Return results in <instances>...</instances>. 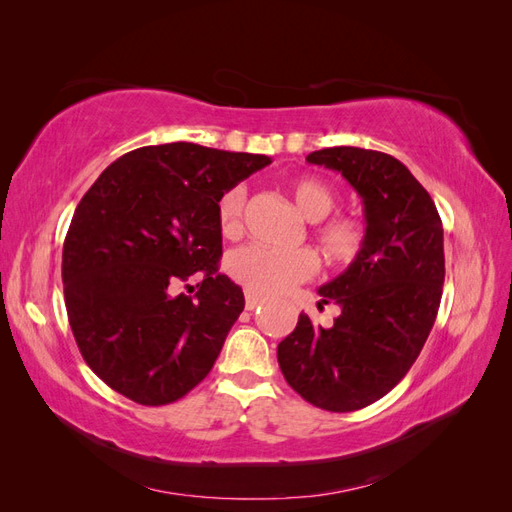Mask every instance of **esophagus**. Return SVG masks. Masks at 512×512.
I'll use <instances>...</instances> for the list:
<instances>
[{"instance_id": "obj_1", "label": "esophagus", "mask_w": 512, "mask_h": 512, "mask_svg": "<svg viewBox=\"0 0 512 512\" xmlns=\"http://www.w3.org/2000/svg\"><path fill=\"white\" fill-rule=\"evenodd\" d=\"M260 305H262V297H258V294H254V292H247L245 290V309H247V312H252V309H256Z\"/></svg>"}]
</instances>
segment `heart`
Returning <instances> with one entry per match:
<instances>
[{
	"mask_svg": "<svg viewBox=\"0 0 512 512\" xmlns=\"http://www.w3.org/2000/svg\"><path fill=\"white\" fill-rule=\"evenodd\" d=\"M286 190L294 205L309 222H316L314 237L322 256L331 265H348L365 247V224L361 218L350 213L333 211L337 196L331 185L320 177H292L286 181ZM243 205L245 190L241 185H232L224 190L215 203L218 228L226 239H235L243 230ZM318 271V258L307 247L299 250H271L262 245H247L232 252L228 258V273L232 280L241 284L247 292L260 297H275L284 294L292 286L312 280Z\"/></svg>",
	"mask_w": 512,
	"mask_h": 512,
	"instance_id": "obj_1",
	"label": "heart"
}]
</instances>
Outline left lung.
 <instances>
[{"instance_id":"8db88e82","label":"left lung","mask_w":512,"mask_h":512,"mask_svg":"<svg viewBox=\"0 0 512 512\" xmlns=\"http://www.w3.org/2000/svg\"><path fill=\"white\" fill-rule=\"evenodd\" d=\"M307 162L337 170L359 192L367 235L352 265L318 290L322 303L342 307L333 327H314L301 314L277 361L309 404L352 412L389 393L427 342L444 284L442 220L429 192L389 153L329 147Z\"/></svg>"}]
</instances>
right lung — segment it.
<instances>
[{
  "mask_svg": "<svg viewBox=\"0 0 512 512\" xmlns=\"http://www.w3.org/2000/svg\"><path fill=\"white\" fill-rule=\"evenodd\" d=\"M267 156L168 143L108 166L76 207L61 254L68 320L85 363L141 406H166L205 380L243 290L220 273L215 203ZM198 276L193 295L176 288Z\"/></svg>",
  "mask_w": 512,
  "mask_h": 512,
  "instance_id": "obj_1",
  "label": "right lung"
}]
</instances>
